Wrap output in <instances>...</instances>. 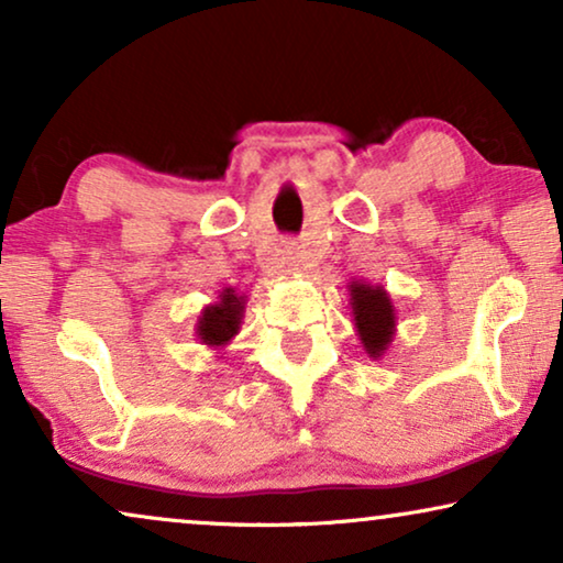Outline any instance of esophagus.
I'll use <instances>...</instances> for the list:
<instances>
[{"label": "esophagus", "instance_id": "34e87169", "mask_svg": "<svg viewBox=\"0 0 563 563\" xmlns=\"http://www.w3.org/2000/svg\"><path fill=\"white\" fill-rule=\"evenodd\" d=\"M299 261H302V258H299V249H295V245H287V249L282 251V264L291 268V272H297Z\"/></svg>", "mask_w": 563, "mask_h": 563}]
</instances>
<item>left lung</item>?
I'll use <instances>...</instances> for the list:
<instances>
[{"mask_svg": "<svg viewBox=\"0 0 563 563\" xmlns=\"http://www.w3.org/2000/svg\"><path fill=\"white\" fill-rule=\"evenodd\" d=\"M351 291V312L356 335L368 358H382L395 341L397 330V310L391 302L389 291L376 284L353 279L349 284Z\"/></svg>", "mask_w": 563, "mask_h": 563, "instance_id": "left-lung-1", "label": "left lung"}]
</instances>
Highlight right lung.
<instances>
[{
  "instance_id": "right-lung-1",
  "label": "right lung",
  "mask_w": 563,
  "mask_h": 563,
  "mask_svg": "<svg viewBox=\"0 0 563 563\" xmlns=\"http://www.w3.org/2000/svg\"><path fill=\"white\" fill-rule=\"evenodd\" d=\"M245 295H238L233 287L218 291V299L202 307L195 322L197 341L212 351L228 349V343L241 333V322L245 312Z\"/></svg>"
}]
</instances>
